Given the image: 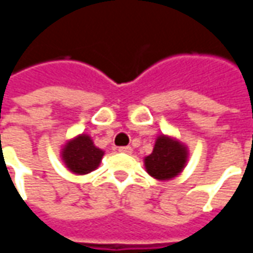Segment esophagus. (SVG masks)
Listing matches in <instances>:
<instances>
[{
  "label": "esophagus",
  "mask_w": 253,
  "mask_h": 253,
  "mask_svg": "<svg viewBox=\"0 0 253 253\" xmlns=\"http://www.w3.org/2000/svg\"><path fill=\"white\" fill-rule=\"evenodd\" d=\"M119 152H121V153L131 154L132 153V148H131V146H122V148H119Z\"/></svg>",
  "instance_id": "1"
}]
</instances>
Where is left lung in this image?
Returning <instances> with one entry per match:
<instances>
[{
	"instance_id": "8db88e82",
	"label": "left lung",
	"mask_w": 253,
	"mask_h": 253,
	"mask_svg": "<svg viewBox=\"0 0 253 253\" xmlns=\"http://www.w3.org/2000/svg\"><path fill=\"white\" fill-rule=\"evenodd\" d=\"M187 161V148L173 138H157L152 154L145 159V167L150 176L159 180H169L180 173Z\"/></svg>"
}]
</instances>
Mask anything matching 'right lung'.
<instances>
[{
	"mask_svg": "<svg viewBox=\"0 0 253 253\" xmlns=\"http://www.w3.org/2000/svg\"><path fill=\"white\" fill-rule=\"evenodd\" d=\"M104 152L93 145L89 135L81 134L65 145L62 159L73 173L86 175L99 167Z\"/></svg>",
	"mask_w": 253,
	"mask_h": 253,
	"instance_id": "add662e5",
	"label": "right lung"
}]
</instances>
